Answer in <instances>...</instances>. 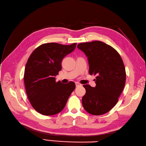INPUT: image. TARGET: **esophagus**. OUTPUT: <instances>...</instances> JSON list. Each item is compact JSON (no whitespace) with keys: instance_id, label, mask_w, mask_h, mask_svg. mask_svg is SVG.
<instances>
[{"instance_id":"34e87169","label":"esophagus","mask_w":146,"mask_h":146,"mask_svg":"<svg viewBox=\"0 0 146 146\" xmlns=\"http://www.w3.org/2000/svg\"><path fill=\"white\" fill-rule=\"evenodd\" d=\"M75 84H76V86H81V84H80V83H79L78 82H76L75 83Z\"/></svg>"}]
</instances>
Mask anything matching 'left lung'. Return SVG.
Here are the masks:
<instances>
[{
  "instance_id": "left-lung-1",
  "label": "left lung",
  "mask_w": 146,
  "mask_h": 146,
  "mask_svg": "<svg viewBox=\"0 0 146 146\" xmlns=\"http://www.w3.org/2000/svg\"><path fill=\"white\" fill-rule=\"evenodd\" d=\"M77 47L88 57L90 75H96L95 87L83 85V108L93 115L104 114L116 104L124 89L126 74L123 61L116 50L102 42L81 43Z\"/></svg>"
}]
</instances>
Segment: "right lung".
<instances>
[{"label": "right lung", "mask_w": 146, "mask_h": 146, "mask_svg": "<svg viewBox=\"0 0 146 146\" xmlns=\"http://www.w3.org/2000/svg\"><path fill=\"white\" fill-rule=\"evenodd\" d=\"M76 45V43L70 45L44 43L29 56L25 68L24 84L30 103L39 113L45 116L59 113L75 88L73 81L66 84L56 82L55 76L62 70L63 58L72 53Z\"/></svg>", "instance_id": "right-lung-1"}]
</instances>
